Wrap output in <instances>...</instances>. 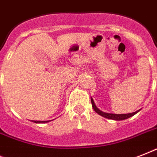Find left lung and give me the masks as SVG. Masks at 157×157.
Wrapping results in <instances>:
<instances>
[{
  "instance_id": "obj_1",
  "label": "left lung",
  "mask_w": 157,
  "mask_h": 157,
  "mask_svg": "<svg viewBox=\"0 0 157 157\" xmlns=\"http://www.w3.org/2000/svg\"><path fill=\"white\" fill-rule=\"evenodd\" d=\"M91 103H92V107H93L94 110L98 114H99L100 116L103 117H106V118H108V119L111 120H116V121H122V120H125L127 118H129V117H133L134 115H135L137 112H139L137 111L135 112H133V113H128V114H112V113H107V112H103L102 111L98 109V107H96L95 104H94V102L93 98H91Z\"/></svg>"
}]
</instances>
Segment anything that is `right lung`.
Masks as SVG:
<instances>
[{"label":"right lung","instance_id":"right-lung-1","mask_svg":"<svg viewBox=\"0 0 157 157\" xmlns=\"http://www.w3.org/2000/svg\"><path fill=\"white\" fill-rule=\"evenodd\" d=\"M33 122H35V123H47V122H49V121H34Z\"/></svg>","mask_w":157,"mask_h":157}]
</instances>
